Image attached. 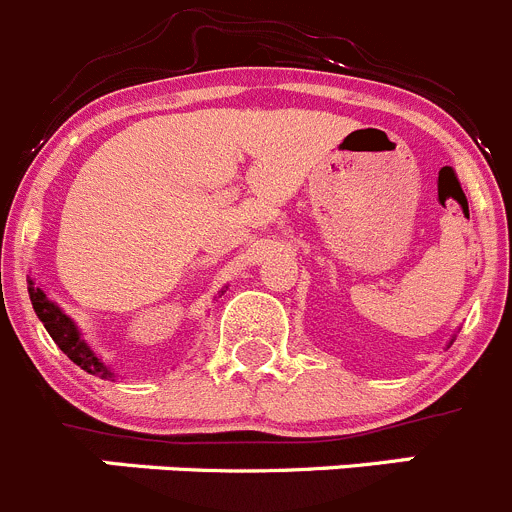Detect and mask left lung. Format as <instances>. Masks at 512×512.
I'll return each mask as SVG.
<instances>
[{"label": "left lung", "instance_id": "1", "mask_svg": "<svg viewBox=\"0 0 512 512\" xmlns=\"http://www.w3.org/2000/svg\"><path fill=\"white\" fill-rule=\"evenodd\" d=\"M452 341H455V338H452ZM452 341H450V343H452Z\"/></svg>", "mask_w": 512, "mask_h": 512}]
</instances>
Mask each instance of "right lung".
I'll use <instances>...</instances> for the list:
<instances>
[{
    "label": "right lung",
    "mask_w": 512,
    "mask_h": 512,
    "mask_svg": "<svg viewBox=\"0 0 512 512\" xmlns=\"http://www.w3.org/2000/svg\"><path fill=\"white\" fill-rule=\"evenodd\" d=\"M27 293H30L32 308H35L42 326L47 328V333H50L52 341L57 343V348H60L62 353H68V358L73 364H78L80 369L88 371V374L100 376V379H116V374L111 371V366L105 364L103 356H98V353L93 351V346L85 341L73 318H70L55 300L47 298L45 290H42L32 278L27 280Z\"/></svg>",
    "instance_id": "1"
}]
</instances>
